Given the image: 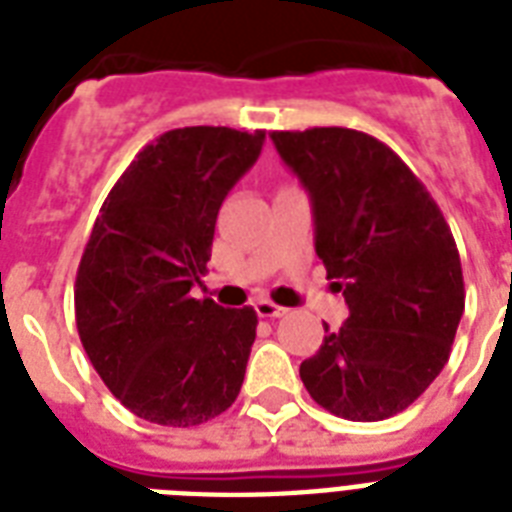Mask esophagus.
Returning <instances> with one entry per match:
<instances>
[{"label":"esophagus","mask_w":512,"mask_h":512,"mask_svg":"<svg viewBox=\"0 0 512 512\" xmlns=\"http://www.w3.org/2000/svg\"><path fill=\"white\" fill-rule=\"evenodd\" d=\"M255 311L260 319H279V316H284V313H287V308H281V305L271 303V300H257Z\"/></svg>","instance_id":"1"}]
</instances>
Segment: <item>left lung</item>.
I'll list each match as a JSON object with an SVG mask.
<instances>
[{"instance_id": "8db88e82", "label": "left lung", "mask_w": 512, "mask_h": 512, "mask_svg": "<svg viewBox=\"0 0 512 512\" xmlns=\"http://www.w3.org/2000/svg\"><path fill=\"white\" fill-rule=\"evenodd\" d=\"M308 188L316 255L348 321L300 364L305 390L353 422L404 412L436 380L465 311L452 228L401 156L348 127L271 132Z\"/></svg>"}]
</instances>
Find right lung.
I'll list each match as a JSON object with an SVG mask.
<instances>
[{
  "label": "right lung",
  "instance_id": "add662e5",
  "mask_svg": "<svg viewBox=\"0 0 512 512\" xmlns=\"http://www.w3.org/2000/svg\"><path fill=\"white\" fill-rule=\"evenodd\" d=\"M265 132L183 127L148 143L100 207L74 284L76 329L106 388L140 420L193 428L236 401L255 308L191 287L207 271L220 204Z\"/></svg>",
  "mask_w": 512,
  "mask_h": 512
}]
</instances>
